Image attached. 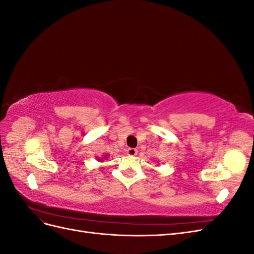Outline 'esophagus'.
I'll return each mask as SVG.
<instances>
[{"label": "esophagus", "mask_w": 254, "mask_h": 254, "mask_svg": "<svg viewBox=\"0 0 254 254\" xmlns=\"http://www.w3.org/2000/svg\"><path fill=\"white\" fill-rule=\"evenodd\" d=\"M137 153V150L135 148H128L127 149V155L128 156H135Z\"/></svg>", "instance_id": "1"}]
</instances>
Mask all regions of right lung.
<instances>
[{"label":"right lung","instance_id":"add662e5","mask_svg":"<svg viewBox=\"0 0 254 254\" xmlns=\"http://www.w3.org/2000/svg\"><path fill=\"white\" fill-rule=\"evenodd\" d=\"M105 158H107V156H106V157H105ZM99 161H101V159H99Z\"/></svg>","mask_w":254,"mask_h":254}]
</instances>
